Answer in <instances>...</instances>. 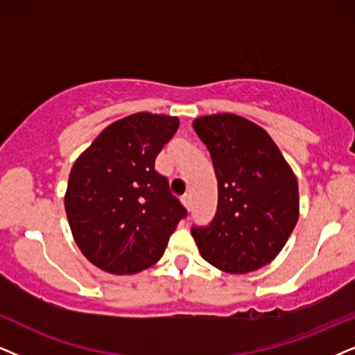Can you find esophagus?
<instances>
[{"label":"esophagus","instance_id":"obj_1","mask_svg":"<svg viewBox=\"0 0 355 355\" xmlns=\"http://www.w3.org/2000/svg\"><path fill=\"white\" fill-rule=\"evenodd\" d=\"M182 203H183V206H185L188 211H190V208H191V196L188 195V193H187V195L182 196Z\"/></svg>","mask_w":355,"mask_h":355}]
</instances>
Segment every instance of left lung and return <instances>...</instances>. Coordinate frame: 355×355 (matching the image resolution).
<instances>
[{
  "mask_svg": "<svg viewBox=\"0 0 355 355\" xmlns=\"http://www.w3.org/2000/svg\"><path fill=\"white\" fill-rule=\"evenodd\" d=\"M193 128L208 147L218 178V208L191 236L206 262L227 273L270 263L295 230L298 182L275 142L232 113L201 116Z\"/></svg>",
  "mask_w": 355,
  "mask_h": 355,
  "instance_id": "8db88e82",
  "label": "left lung"
}]
</instances>
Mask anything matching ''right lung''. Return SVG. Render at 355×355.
I'll return each mask as SVG.
<instances>
[{"label": "right lung", "instance_id": "add662e5", "mask_svg": "<svg viewBox=\"0 0 355 355\" xmlns=\"http://www.w3.org/2000/svg\"><path fill=\"white\" fill-rule=\"evenodd\" d=\"M180 121L136 113L110 124L75 160L65 193L71 234L93 266L114 275L146 270L162 257L187 216L155 167Z\"/></svg>", "mask_w": 355, "mask_h": 355}]
</instances>
